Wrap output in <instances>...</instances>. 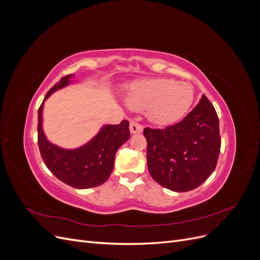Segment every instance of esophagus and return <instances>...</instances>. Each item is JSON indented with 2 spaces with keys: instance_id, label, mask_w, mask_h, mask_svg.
<instances>
[{
  "instance_id": "1",
  "label": "esophagus",
  "mask_w": 260,
  "mask_h": 260,
  "mask_svg": "<svg viewBox=\"0 0 260 260\" xmlns=\"http://www.w3.org/2000/svg\"><path fill=\"white\" fill-rule=\"evenodd\" d=\"M130 131H131V133H140L143 131V127L140 123H138L137 121L132 120L130 122Z\"/></svg>"
}]
</instances>
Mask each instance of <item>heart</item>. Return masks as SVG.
<instances>
[{
	"mask_svg": "<svg viewBox=\"0 0 260 260\" xmlns=\"http://www.w3.org/2000/svg\"><path fill=\"white\" fill-rule=\"evenodd\" d=\"M193 88L174 79H154L130 86L127 102L136 111H146L148 119L158 124L174 122L191 107Z\"/></svg>",
	"mask_w": 260,
	"mask_h": 260,
	"instance_id": "heart-1",
	"label": "heart"
}]
</instances>
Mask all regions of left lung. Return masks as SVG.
<instances>
[{
	"mask_svg": "<svg viewBox=\"0 0 260 260\" xmlns=\"http://www.w3.org/2000/svg\"><path fill=\"white\" fill-rule=\"evenodd\" d=\"M143 135L149 174L171 191L194 190L216 168L221 146L219 119L205 94L180 122L164 129L147 127Z\"/></svg>",
	"mask_w": 260,
	"mask_h": 260,
	"instance_id": "1",
	"label": "left lung"
}]
</instances>
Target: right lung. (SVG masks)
Returning a JSON list of instances; mask_svg holds the SVG:
<instances>
[{
    "label": "right lung",
    "instance_id": "obj_1",
    "mask_svg": "<svg viewBox=\"0 0 260 260\" xmlns=\"http://www.w3.org/2000/svg\"><path fill=\"white\" fill-rule=\"evenodd\" d=\"M72 75L62 77L46 95L38 109V144L45 166L62 182L76 188L103 184L114 169L117 149L130 138L129 121L105 124L88 143L76 149H64L52 144L42 129L44 102L53 92L68 85Z\"/></svg>",
    "mask_w": 260,
    "mask_h": 260
}]
</instances>
